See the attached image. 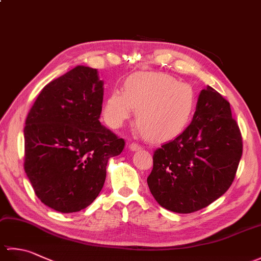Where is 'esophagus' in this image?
Segmentation results:
<instances>
[{"instance_id": "1", "label": "esophagus", "mask_w": 261, "mask_h": 261, "mask_svg": "<svg viewBox=\"0 0 261 261\" xmlns=\"http://www.w3.org/2000/svg\"><path fill=\"white\" fill-rule=\"evenodd\" d=\"M129 148H130V150H132V151H137V150H140L142 147L139 145V143L132 142V143H130V145H129Z\"/></svg>"}]
</instances>
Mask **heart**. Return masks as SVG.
Segmentation results:
<instances>
[{
	"instance_id": "obj_1",
	"label": "heart",
	"mask_w": 261,
	"mask_h": 261,
	"mask_svg": "<svg viewBox=\"0 0 261 261\" xmlns=\"http://www.w3.org/2000/svg\"><path fill=\"white\" fill-rule=\"evenodd\" d=\"M193 86L164 73H141L125 83V91L115 90L105 104L104 115L118 127L138 110L137 124L152 140H169L190 125L196 110Z\"/></svg>"
}]
</instances>
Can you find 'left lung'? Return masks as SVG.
<instances>
[{"instance_id":"1","label":"left lung","mask_w":261,"mask_h":261,"mask_svg":"<svg viewBox=\"0 0 261 261\" xmlns=\"http://www.w3.org/2000/svg\"><path fill=\"white\" fill-rule=\"evenodd\" d=\"M241 156L242 137L230 103L207 86L191 124L154 150L149 190L166 210L196 212L229 190Z\"/></svg>"}]
</instances>
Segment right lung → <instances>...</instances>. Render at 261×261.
<instances>
[{
  "label": "right lung",
  "instance_id": "1",
  "mask_svg": "<svg viewBox=\"0 0 261 261\" xmlns=\"http://www.w3.org/2000/svg\"><path fill=\"white\" fill-rule=\"evenodd\" d=\"M103 92L97 70L77 66L43 87L28 113L24 171L38 198L58 212L91 205L109 159L124 148L99 122Z\"/></svg>",
  "mask_w": 261,
  "mask_h": 261
}]
</instances>
